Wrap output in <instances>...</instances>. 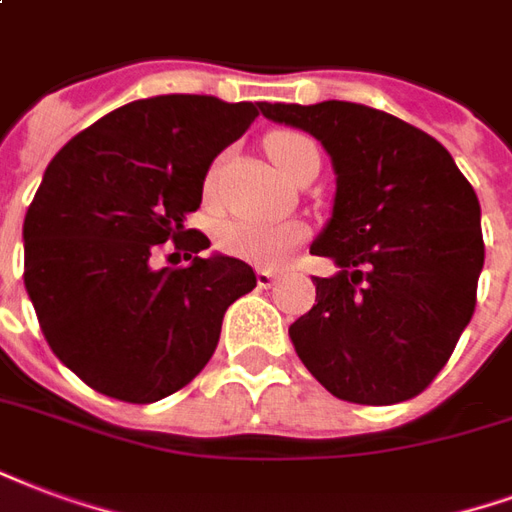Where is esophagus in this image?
Returning <instances> with one entry per match:
<instances>
[{
    "instance_id": "1",
    "label": "esophagus",
    "mask_w": 512,
    "mask_h": 512,
    "mask_svg": "<svg viewBox=\"0 0 512 512\" xmlns=\"http://www.w3.org/2000/svg\"><path fill=\"white\" fill-rule=\"evenodd\" d=\"M255 276H257V285L263 287V290H268V287L276 282V274L274 271H268V268H257Z\"/></svg>"
}]
</instances>
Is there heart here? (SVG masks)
Here are the masks:
<instances>
[{
  "mask_svg": "<svg viewBox=\"0 0 512 512\" xmlns=\"http://www.w3.org/2000/svg\"><path fill=\"white\" fill-rule=\"evenodd\" d=\"M268 157L274 160L276 170L287 176L298 165L306 151L317 149L312 138H306L301 132H271L266 140ZM217 187V165L208 170L203 181L206 198ZM306 230L298 222H260V219H227L217 230L219 246L227 255L255 263V266L276 268L287 263L298 246L304 244Z\"/></svg>",
  "mask_w": 512,
  "mask_h": 512,
  "instance_id": "heart-1",
  "label": "heart"
}]
</instances>
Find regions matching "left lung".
Masks as SVG:
<instances>
[{
  "label": "left lung",
  "instance_id": "left-lung-1",
  "mask_svg": "<svg viewBox=\"0 0 512 512\" xmlns=\"http://www.w3.org/2000/svg\"><path fill=\"white\" fill-rule=\"evenodd\" d=\"M331 154L333 214L312 244L339 271L290 325L298 358L336 399L396 404L426 391L475 312L480 203L448 149L358 102H260Z\"/></svg>",
  "mask_w": 512,
  "mask_h": 512
}]
</instances>
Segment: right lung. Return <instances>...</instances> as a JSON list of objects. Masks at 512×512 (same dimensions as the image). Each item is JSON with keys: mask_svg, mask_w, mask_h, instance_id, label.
I'll return each instance as SVG.
<instances>
[{"mask_svg": "<svg viewBox=\"0 0 512 512\" xmlns=\"http://www.w3.org/2000/svg\"><path fill=\"white\" fill-rule=\"evenodd\" d=\"M260 102L160 94L121 105L78 132L24 219V285L59 361L89 388L151 404L184 388L214 355L227 306L257 285L244 260L200 257L187 230L219 151ZM165 240L190 266L154 269Z\"/></svg>", "mask_w": 512, "mask_h": 512, "instance_id": "obj_1", "label": "right lung"}]
</instances>
